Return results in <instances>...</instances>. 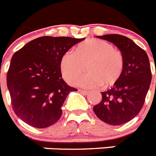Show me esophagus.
Returning a JSON list of instances; mask_svg holds the SVG:
<instances>
[{
  "mask_svg": "<svg viewBox=\"0 0 156 156\" xmlns=\"http://www.w3.org/2000/svg\"><path fill=\"white\" fill-rule=\"evenodd\" d=\"M78 91H79L80 93L83 94H84V95H87V94H89V92H88V91H87V90H80V89H79V90H78Z\"/></svg>",
  "mask_w": 156,
  "mask_h": 156,
  "instance_id": "34e87169",
  "label": "esophagus"
}]
</instances>
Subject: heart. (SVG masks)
<instances>
[{
	"mask_svg": "<svg viewBox=\"0 0 156 156\" xmlns=\"http://www.w3.org/2000/svg\"><path fill=\"white\" fill-rule=\"evenodd\" d=\"M124 58L120 51L102 40H87L80 44L75 51L66 52L60 61V71L68 83H73L85 71L88 73L75 81L85 88L115 84L124 70Z\"/></svg>",
	"mask_w": 156,
	"mask_h": 156,
	"instance_id": "heart-1",
	"label": "heart"
}]
</instances>
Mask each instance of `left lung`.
Segmentation results:
<instances>
[{"instance_id":"8db88e82","label":"left lung","mask_w":156,"mask_h":156,"mask_svg":"<svg viewBox=\"0 0 156 156\" xmlns=\"http://www.w3.org/2000/svg\"><path fill=\"white\" fill-rule=\"evenodd\" d=\"M98 38L112 43L120 50L124 58V70L120 79L94 106L99 119L109 125L124 124L140 112L151 81L148 56L132 40L119 34L98 36Z\"/></svg>"}]
</instances>
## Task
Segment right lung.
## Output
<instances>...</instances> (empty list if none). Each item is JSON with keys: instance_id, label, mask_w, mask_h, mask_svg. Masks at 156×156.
<instances>
[{"instance_id": "obj_1", "label": "right lung", "mask_w": 156, "mask_h": 156, "mask_svg": "<svg viewBox=\"0 0 156 156\" xmlns=\"http://www.w3.org/2000/svg\"><path fill=\"white\" fill-rule=\"evenodd\" d=\"M83 40L41 37L14 54L7 86L15 113L26 123L46 128L60 119L67 95L77 91L62 78L60 61L69 49Z\"/></svg>"}]
</instances>
